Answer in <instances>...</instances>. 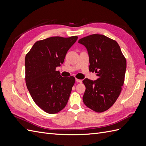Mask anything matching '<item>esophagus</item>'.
Instances as JSON below:
<instances>
[{
  "instance_id": "34e87169",
  "label": "esophagus",
  "mask_w": 146,
  "mask_h": 146,
  "mask_svg": "<svg viewBox=\"0 0 146 146\" xmlns=\"http://www.w3.org/2000/svg\"><path fill=\"white\" fill-rule=\"evenodd\" d=\"M76 82H77L78 83H82V80H80V79H78V78H76Z\"/></svg>"
}]
</instances>
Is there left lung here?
<instances>
[{"mask_svg": "<svg viewBox=\"0 0 146 146\" xmlns=\"http://www.w3.org/2000/svg\"><path fill=\"white\" fill-rule=\"evenodd\" d=\"M78 42L87 48L89 70L97 73L95 81L85 78L83 96L85 105L102 113L108 110L119 98L124 83L127 61L117 42L103 35L93 34L81 38Z\"/></svg>", "mask_w": 146, "mask_h": 146, "instance_id": "left-lung-1", "label": "left lung"}]
</instances>
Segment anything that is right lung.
I'll use <instances>...</instances> for the list:
<instances>
[{"mask_svg":"<svg viewBox=\"0 0 146 146\" xmlns=\"http://www.w3.org/2000/svg\"><path fill=\"white\" fill-rule=\"evenodd\" d=\"M77 39L54 36L39 40L25 55L26 85L35 103L47 113H58L68 103L76 79L61 77L56 68L63 63Z\"/></svg>","mask_w":146,"mask_h":146,"instance_id":"add662e5","label":"right lung"}]
</instances>
